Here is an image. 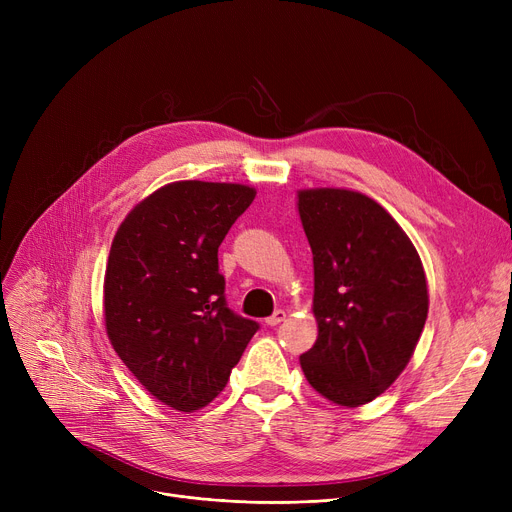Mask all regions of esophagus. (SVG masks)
Listing matches in <instances>:
<instances>
[{
    "mask_svg": "<svg viewBox=\"0 0 512 512\" xmlns=\"http://www.w3.org/2000/svg\"><path fill=\"white\" fill-rule=\"evenodd\" d=\"M284 319H286V311L278 309V311H274V315H270V317L265 319V324H267V326H278V324H282Z\"/></svg>",
    "mask_w": 512,
    "mask_h": 512,
    "instance_id": "obj_1",
    "label": "esophagus"
}]
</instances>
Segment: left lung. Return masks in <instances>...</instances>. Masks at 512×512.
I'll list each match as a JSON object with an SVG mask.
<instances>
[{
    "label": "left lung",
    "mask_w": 512,
    "mask_h": 512,
    "mask_svg": "<svg viewBox=\"0 0 512 512\" xmlns=\"http://www.w3.org/2000/svg\"><path fill=\"white\" fill-rule=\"evenodd\" d=\"M299 213L317 319L301 367L321 396L359 407L388 390L415 353L429 307L423 265L405 230L361 193L299 191Z\"/></svg>",
    "instance_id": "obj_1"
}]
</instances>
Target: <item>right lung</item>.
I'll use <instances>...</instances> for the list:
<instances>
[{"label":"right lung","instance_id":"obj_1","mask_svg":"<svg viewBox=\"0 0 512 512\" xmlns=\"http://www.w3.org/2000/svg\"><path fill=\"white\" fill-rule=\"evenodd\" d=\"M255 199L245 184L161 186L120 224L103 282L105 330L164 405L191 413L218 396L259 330L226 303L218 249Z\"/></svg>","mask_w":512,"mask_h":512}]
</instances>
